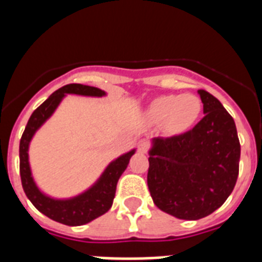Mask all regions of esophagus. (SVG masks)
Returning <instances> with one entry per match:
<instances>
[{"label": "esophagus", "mask_w": 262, "mask_h": 262, "mask_svg": "<svg viewBox=\"0 0 262 262\" xmlns=\"http://www.w3.org/2000/svg\"><path fill=\"white\" fill-rule=\"evenodd\" d=\"M138 148H139V151L143 152V154H145L148 149V143L145 142V140H140V142L138 143Z\"/></svg>", "instance_id": "1"}]
</instances>
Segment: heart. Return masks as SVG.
<instances>
[{
  "label": "heart",
  "mask_w": 262,
  "mask_h": 262,
  "mask_svg": "<svg viewBox=\"0 0 262 262\" xmlns=\"http://www.w3.org/2000/svg\"><path fill=\"white\" fill-rule=\"evenodd\" d=\"M201 108L202 103L194 94H164L152 101L149 115L157 122L165 120L170 134H182L195 123Z\"/></svg>",
  "instance_id": "1"
}]
</instances>
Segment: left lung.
<instances>
[{"instance_id":"8db88e82","label":"left lung","mask_w":262,"mask_h":262,"mask_svg":"<svg viewBox=\"0 0 262 262\" xmlns=\"http://www.w3.org/2000/svg\"><path fill=\"white\" fill-rule=\"evenodd\" d=\"M205 117L193 129L154 138L147 184L155 205L178 219L212 214L232 193L239 176L240 143L233 118L219 99L198 90Z\"/></svg>"}]
</instances>
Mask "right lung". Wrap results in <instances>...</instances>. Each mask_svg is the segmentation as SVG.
Wrapping results in <instances>:
<instances>
[{
	"label": "right lung",
	"instance_id": "obj_1",
	"mask_svg": "<svg viewBox=\"0 0 262 262\" xmlns=\"http://www.w3.org/2000/svg\"><path fill=\"white\" fill-rule=\"evenodd\" d=\"M67 94L85 97H105L106 92L82 84H69L51 94L30 117L19 143V170L23 190L36 209L55 222L66 226H82L94 221L110 210L117 190V184L126 170L136 149L120 155L105 168L102 174L90 187L71 198H53L40 190L32 177L29 148L39 128L52 117Z\"/></svg>",
	"mask_w": 262,
	"mask_h": 262
}]
</instances>
